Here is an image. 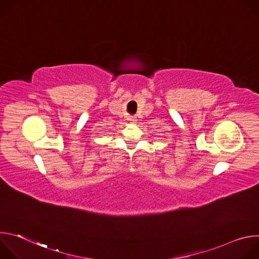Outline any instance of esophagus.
I'll return each instance as SVG.
<instances>
[{
	"label": "esophagus",
	"mask_w": 259,
	"mask_h": 259,
	"mask_svg": "<svg viewBox=\"0 0 259 259\" xmlns=\"http://www.w3.org/2000/svg\"><path fill=\"white\" fill-rule=\"evenodd\" d=\"M129 120H130V121H136V117H133V116H131V117L129 118Z\"/></svg>",
	"instance_id": "esophagus-1"
}]
</instances>
